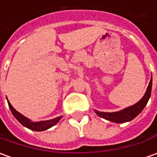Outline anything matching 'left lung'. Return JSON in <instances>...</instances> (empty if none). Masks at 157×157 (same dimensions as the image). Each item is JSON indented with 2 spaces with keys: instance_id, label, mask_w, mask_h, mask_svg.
Here are the masks:
<instances>
[{
  "instance_id": "left-lung-1",
  "label": "left lung",
  "mask_w": 157,
  "mask_h": 157,
  "mask_svg": "<svg viewBox=\"0 0 157 157\" xmlns=\"http://www.w3.org/2000/svg\"><path fill=\"white\" fill-rule=\"evenodd\" d=\"M151 88H152V76L149 83V86L147 87L145 94L135 105L129 106L127 108L121 110L119 112H115V113H103V112H99V111L94 110L95 113L101 118L107 119L114 123H124V122L131 121L134 118H136L145 107L151 94Z\"/></svg>"
}]
</instances>
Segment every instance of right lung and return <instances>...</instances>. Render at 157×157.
I'll return each mask as SVG.
<instances>
[{
	"mask_svg": "<svg viewBox=\"0 0 157 157\" xmlns=\"http://www.w3.org/2000/svg\"><path fill=\"white\" fill-rule=\"evenodd\" d=\"M7 103H8V106L11 110L12 113L13 115L15 117V119L20 122L22 125H24L25 127H27L30 130H33V131H36V132H42V131H45L49 128L52 127L53 125H55L59 120L62 118L61 117H58V118H56L54 119H51V120H46V121H39V122H32L30 119H28L27 118H25V116L20 113L19 112H17L13 106L10 104V102L7 101Z\"/></svg>",
	"mask_w": 157,
	"mask_h": 157,
	"instance_id": "add662e5",
	"label": "right lung"
}]
</instances>
